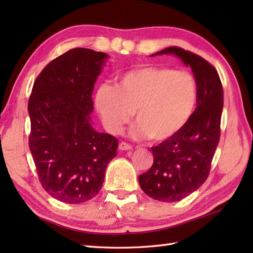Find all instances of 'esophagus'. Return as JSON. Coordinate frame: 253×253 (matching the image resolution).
Returning a JSON list of instances; mask_svg holds the SVG:
<instances>
[{
    "label": "esophagus",
    "instance_id": "1",
    "mask_svg": "<svg viewBox=\"0 0 253 253\" xmlns=\"http://www.w3.org/2000/svg\"><path fill=\"white\" fill-rule=\"evenodd\" d=\"M118 149H120L121 151H130V150H132V147L130 146V144L122 141L120 143V146H118Z\"/></svg>",
    "mask_w": 253,
    "mask_h": 253
}]
</instances>
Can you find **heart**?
Instances as JSON below:
<instances>
[{"label":"heart","instance_id":"obj_1","mask_svg":"<svg viewBox=\"0 0 253 253\" xmlns=\"http://www.w3.org/2000/svg\"><path fill=\"white\" fill-rule=\"evenodd\" d=\"M197 102V83L186 71L146 66L124 74L116 87L101 84L95 105L107 130L118 133L131 120L136 139L160 141L178 131L189 120Z\"/></svg>","mask_w":253,"mask_h":253}]
</instances>
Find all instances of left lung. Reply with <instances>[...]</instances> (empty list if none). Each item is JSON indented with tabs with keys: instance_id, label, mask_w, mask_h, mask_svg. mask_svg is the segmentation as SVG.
I'll list each match as a JSON object with an SVG mask.
<instances>
[{
	"instance_id": "1",
	"label": "left lung",
	"mask_w": 253,
	"mask_h": 253,
	"mask_svg": "<svg viewBox=\"0 0 253 253\" xmlns=\"http://www.w3.org/2000/svg\"><path fill=\"white\" fill-rule=\"evenodd\" d=\"M174 54L190 66L197 83V107L180 129L151 148L153 164L139 185L158 201L176 202L207 180L221 136L223 87L217 71L200 55L169 46L154 55Z\"/></svg>"
}]
</instances>
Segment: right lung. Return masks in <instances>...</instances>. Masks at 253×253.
<instances>
[{
  "mask_svg": "<svg viewBox=\"0 0 253 253\" xmlns=\"http://www.w3.org/2000/svg\"><path fill=\"white\" fill-rule=\"evenodd\" d=\"M107 54L76 47L42 69L28 102L29 149L43 189L78 204L98 195L118 140L90 123L91 95Z\"/></svg>",
  "mask_w": 253,
  "mask_h": 253,
  "instance_id": "obj_1",
  "label": "right lung"
}]
</instances>
